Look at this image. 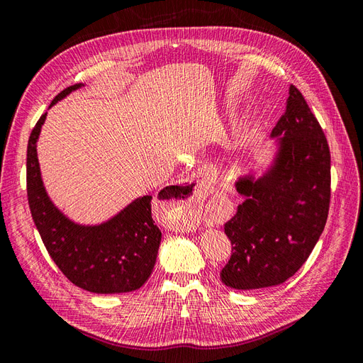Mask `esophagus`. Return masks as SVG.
Listing matches in <instances>:
<instances>
[{"label":"esophagus","mask_w":363,"mask_h":363,"mask_svg":"<svg viewBox=\"0 0 363 363\" xmlns=\"http://www.w3.org/2000/svg\"><path fill=\"white\" fill-rule=\"evenodd\" d=\"M182 191H183L182 188H172L171 194H180ZM204 191H206V184L203 183L201 179H199L191 184V188L188 189V194H186L183 199H172V200L167 201L169 204L182 206L184 208V212L179 216V224H182V227L189 228V224L192 223V218H194L192 207L200 203V200L203 199Z\"/></svg>","instance_id":"34e87169"}]
</instances>
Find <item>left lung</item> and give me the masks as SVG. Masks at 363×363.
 I'll return each mask as SVG.
<instances>
[{
	"mask_svg": "<svg viewBox=\"0 0 363 363\" xmlns=\"http://www.w3.org/2000/svg\"><path fill=\"white\" fill-rule=\"evenodd\" d=\"M280 136L274 167L262 179H240L244 201L224 224L232 257L221 280L233 289L276 286L311 256L330 207V150L303 94L289 87L286 111L272 128Z\"/></svg>",
	"mask_w": 363,
	"mask_h": 363,
	"instance_id": "8db88e82",
	"label": "left lung"
}]
</instances>
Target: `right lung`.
Masks as SVG:
<instances>
[{
    "label": "right lung",
    "mask_w": 363,
    "mask_h": 363,
    "mask_svg": "<svg viewBox=\"0 0 363 363\" xmlns=\"http://www.w3.org/2000/svg\"><path fill=\"white\" fill-rule=\"evenodd\" d=\"M82 84L63 89L56 104ZM43 113L31 130L27 147L28 206L48 255L75 286L94 294H121L139 289L155 268L162 232L151 213L152 196L145 195L101 225L84 227L63 216L50 201L40 179L36 142Z\"/></svg>",
    "instance_id": "add662e5"
}]
</instances>
